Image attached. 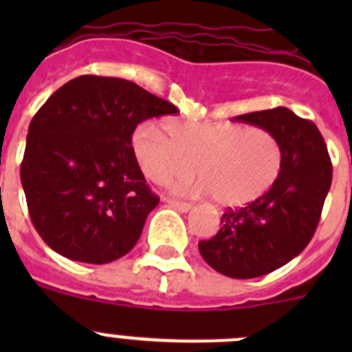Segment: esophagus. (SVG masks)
Returning a JSON list of instances; mask_svg holds the SVG:
<instances>
[{"mask_svg": "<svg viewBox=\"0 0 352 352\" xmlns=\"http://www.w3.org/2000/svg\"><path fill=\"white\" fill-rule=\"evenodd\" d=\"M166 203L169 204V206L176 208L178 211H183V213H186V211L192 210V204L190 203H183V201H174V199H166Z\"/></svg>", "mask_w": 352, "mask_h": 352, "instance_id": "obj_1", "label": "esophagus"}]
</instances>
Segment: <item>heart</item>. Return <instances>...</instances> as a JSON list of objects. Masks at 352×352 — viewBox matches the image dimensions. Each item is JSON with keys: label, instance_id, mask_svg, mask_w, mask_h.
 <instances>
[{"label": "heart", "instance_id": "obj_1", "mask_svg": "<svg viewBox=\"0 0 352 352\" xmlns=\"http://www.w3.org/2000/svg\"><path fill=\"white\" fill-rule=\"evenodd\" d=\"M132 148L146 178L158 185L182 178L194 164L199 178L188 188L211 194L222 208L259 201L272 190L284 164V149L275 133L234 121L169 120L166 130L144 121L133 132Z\"/></svg>", "mask_w": 352, "mask_h": 352}]
</instances>
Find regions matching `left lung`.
Wrapping results in <instances>:
<instances>
[{
    "mask_svg": "<svg viewBox=\"0 0 352 352\" xmlns=\"http://www.w3.org/2000/svg\"><path fill=\"white\" fill-rule=\"evenodd\" d=\"M273 132L284 149L282 173L272 190L222 214L220 231L199 241L211 268L231 278H256L300 256L310 243L331 186V160L321 132L287 107L236 116Z\"/></svg>",
    "mask_w": 352,
    "mask_h": 352,
    "instance_id": "1",
    "label": "left lung"
}]
</instances>
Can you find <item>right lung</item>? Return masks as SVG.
Returning <instances> with one entry per match:
<instances>
[{
	"label": "right lung",
	"mask_w": 352,
	"mask_h": 352,
	"mask_svg": "<svg viewBox=\"0 0 352 352\" xmlns=\"http://www.w3.org/2000/svg\"><path fill=\"white\" fill-rule=\"evenodd\" d=\"M176 113L118 77L80 76L49 96L30 123L21 183L31 222L52 250L89 264L132 250L158 204L132 133L141 121Z\"/></svg>",
	"instance_id": "obj_1"
}]
</instances>
